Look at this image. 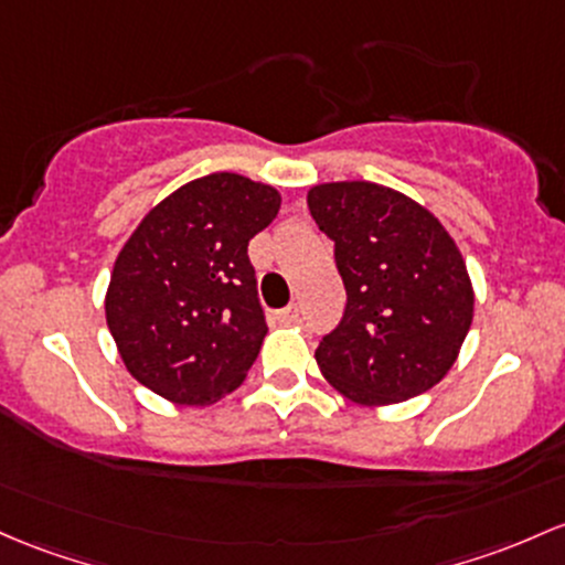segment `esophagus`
Listing matches in <instances>:
<instances>
[{
    "label": "esophagus",
    "mask_w": 565,
    "mask_h": 565,
    "mask_svg": "<svg viewBox=\"0 0 565 565\" xmlns=\"http://www.w3.org/2000/svg\"><path fill=\"white\" fill-rule=\"evenodd\" d=\"M300 306L292 302V306H287L284 311H278V321H284V324H295V321H300Z\"/></svg>",
    "instance_id": "esophagus-1"
}]
</instances>
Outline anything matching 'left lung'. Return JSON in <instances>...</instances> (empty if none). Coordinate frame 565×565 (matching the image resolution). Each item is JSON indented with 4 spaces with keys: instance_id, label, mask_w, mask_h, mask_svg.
I'll list each match as a JSON object with an SVG mask.
<instances>
[{
    "instance_id": "1",
    "label": "left lung",
    "mask_w": 565,
    "mask_h": 565,
    "mask_svg": "<svg viewBox=\"0 0 565 565\" xmlns=\"http://www.w3.org/2000/svg\"><path fill=\"white\" fill-rule=\"evenodd\" d=\"M308 209L334 241L345 313L316 349L321 375L356 405H396L437 386L472 327L475 289L429 209L375 182H327Z\"/></svg>"
}]
</instances>
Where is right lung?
I'll return each instance as SVG.
<instances>
[{
	"label": "right lung",
	"mask_w": 565,
	"mask_h": 565,
	"mask_svg": "<svg viewBox=\"0 0 565 565\" xmlns=\"http://www.w3.org/2000/svg\"><path fill=\"white\" fill-rule=\"evenodd\" d=\"M276 188L220 171L158 203L111 268L107 327L141 386L212 405L244 383L268 324L246 246L276 220Z\"/></svg>",
	"instance_id": "1"
}]
</instances>
